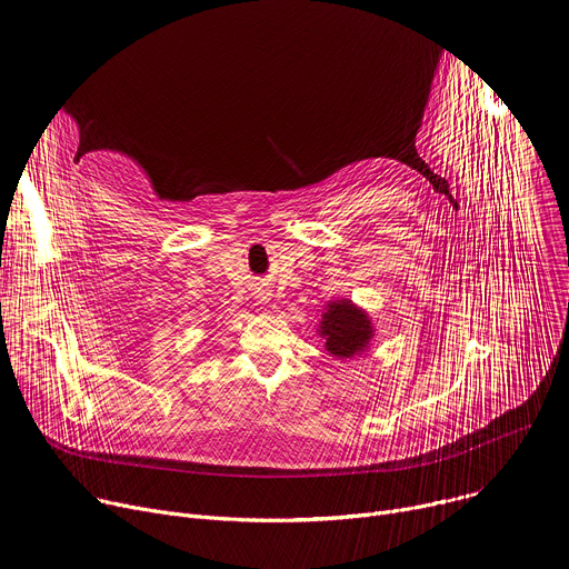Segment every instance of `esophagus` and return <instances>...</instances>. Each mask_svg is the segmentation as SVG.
<instances>
[{
    "label": "esophagus",
    "instance_id": "obj_1",
    "mask_svg": "<svg viewBox=\"0 0 569 569\" xmlns=\"http://www.w3.org/2000/svg\"><path fill=\"white\" fill-rule=\"evenodd\" d=\"M261 301L268 303V301H270V292H261Z\"/></svg>",
    "mask_w": 569,
    "mask_h": 569
}]
</instances>
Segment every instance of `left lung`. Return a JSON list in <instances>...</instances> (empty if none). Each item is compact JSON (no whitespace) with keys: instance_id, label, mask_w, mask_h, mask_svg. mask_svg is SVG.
Returning <instances> with one entry per match:
<instances>
[{"instance_id":"1","label":"left lung","mask_w":569,"mask_h":569,"mask_svg":"<svg viewBox=\"0 0 569 569\" xmlns=\"http://www.w3.org/2000/svg\"><path fill=\"white\" fill-rule=\"evenodd\" d=\"M317 336L323 340V349L338 360H353L367 353L373 342L376 329L369 312L351 299H333L321 310Z\"/></svg>"}]
</instances>
